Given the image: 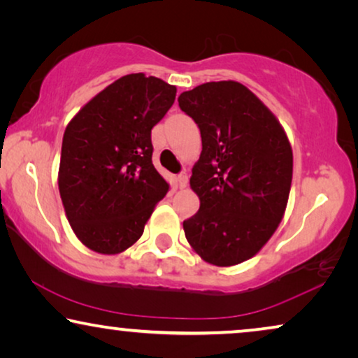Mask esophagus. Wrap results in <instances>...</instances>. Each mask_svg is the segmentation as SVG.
I'll use <instances>...</instances> for the list:
<instances>
[{"instance_id": "34e87169", "label": "esophagus", "mask_w": 358, "mask_h": 358, "mask_svg": "<svg viewBox=\"0 0 358 358\" xmlns=\"http://www.w3.org/2000/svg\"><path fill=\"white\" fill-rule=\"evenodd\" d=\"M176 182H178V187H179V189H185V187H187V182H189L187 174H185V173L179 174L178 179H176Z\"/></svg>"}]
</instances>
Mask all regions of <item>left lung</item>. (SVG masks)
<instances>
[{
    "label": "left lung",
    "mask_w": 358,
    "mask_h": 358,
    "mask_svg": "<svg viewBox=\"0 0 358 358\" xmlns=\"http://www.w3.org/2000/svg\"><path fill=\"white\" fill-rule=\"evenodd\" d=\"M179 107L202 136L190 176L200 208L184 222L185 238L205 262L236 266L256 256L282 222L292 187V145L271 109L238 81L185 91Z\"/></svg>",
    "instance_id": "obj_1"
}]
</instances>
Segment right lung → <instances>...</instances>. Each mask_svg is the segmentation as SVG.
I'll return each instance as SVG.
<instances>
[{"label": "right lung", "instance_id": "right-lung-1", "mask_svg": "<svg viewBox=\"0 0 358 358\" xmlns=\"http://www.w3.org/2000/svg\"><path fill=\"white\" fill-rule=\"evenodd\" d=\"M176 86L131 73L96 94L66 125L58 189L76 238L99 254L138 241L169 185L151 163V129L176 99Z\"/></svg>", "mask_w": 358, "mask_h": 358}]
</instances>
